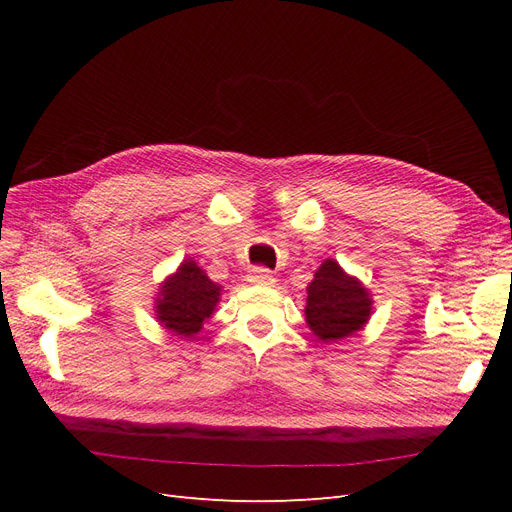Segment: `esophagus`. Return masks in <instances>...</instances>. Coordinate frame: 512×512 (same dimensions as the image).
Returning a JSON list of instances; mask_svg holds the SVG:
<instances>
[{"label":"esophagus","instance_id":"34e87169","mask_svg":"<svg viewBox=\"0 0 512 512\" xmlns=\"http://www.w3.org/2000/svg\"><path fill=\"white\" fill-rule=\"evenodd\" d=\"M247 282L260 284V286H273L275 284V275L269 269H265V267H254L250 271V275H247Z\"/></svg>","mask_w":512,"mask_h":512}]
</instances>
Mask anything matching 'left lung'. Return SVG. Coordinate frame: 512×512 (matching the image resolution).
Returning a JSON list of instances; mask_svg holds the SVG:
<instances>
[{
	"mask_svg": "<svg viewBox=\"0 0 512 512\" xmlns=\"http://www.w3.org/2000/svg\"><path fill=\"white\" fill-rule=\"evenodd\" d=\"M374 312V299L365 284L327 258L307 284L305 322L322 344L342 342L363 331Z\"/></svg>",
	"mask_w": 512,
	"mask_h": 512,
	"instance_id": "obj_1",
	"label": "left lung"
}]
</instances>
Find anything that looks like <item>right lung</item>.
Returning a JSON list of instances; mask_svg holds the SVG:
<instances>
[{
	"label": "right lung",
	"instance_id": "1",
	"mask_svg": "<svg viewBox=\"0 0 512 512\" xmlns=\"http://www.w3.org/2000/svg\"><path fill=\"white\" fill-rule=\"evenodd\" d=\"M222 290L192 258H185L177 271L160 284V292L153 299V312L160 327L190 342L213 316Z\"/></svg>",
	"mask_w": 512,
	"mask_h": 512
}]
</instances>
